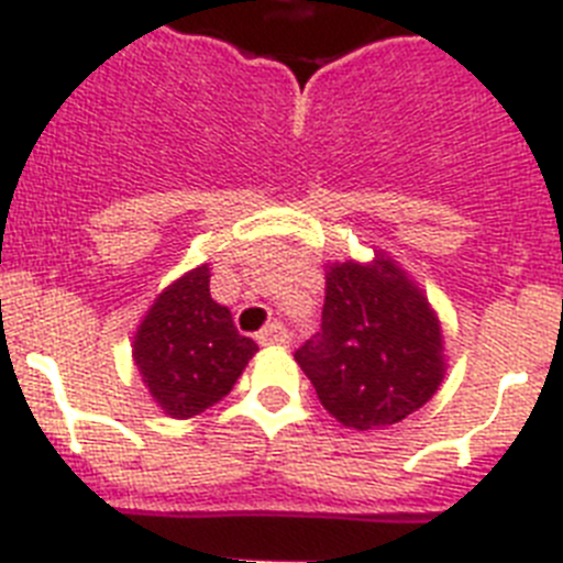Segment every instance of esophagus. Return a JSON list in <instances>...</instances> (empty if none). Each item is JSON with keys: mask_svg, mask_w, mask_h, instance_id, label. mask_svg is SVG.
<instances>
[{"mask_svg": "<svg viewBox=\"0 0 563 563\" xmlns=\"http://www.w3.org/2000/svg\"><path fill=\"white\" fill-rule=\"evenodd\" d=\"M256 341L262 346H285V343H290V335H287V330L278 321H273V324H267L265 330L258 332Z\"/></svg>", "mask_w": 563, "mask_h": 563, "instance_id": "34e87169", "label": "esophagus"}]
</instances>
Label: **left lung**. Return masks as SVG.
Instances as JSON below:
<instances>
[{
    "mask_svg": "<svg viewBox=\"0 0 563 563\" xmlns=\"http://www.w3.org/2000/svg\"><path fill=\"white\" fill-rule=\"evenodd\" d=\"M442 330L429 298L389 256L327 271L321 332L296 361L327 411L357 431L395 426L422 409L445 375Z\"/></svg>",
    "mask_w": 563,
    "mask_h": 563,
    "instance_id": "obj_1",
    "label": "left lung"
}]
</instances>
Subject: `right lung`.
<instances>
[{
    "label": "right lung",
    "instance_id": "1",
    "mask_svg": "<svg viewBox=\"0 0 563 563\" xmlns=\"http://www.w3.org/2000/svg\"><path fill=\"white\" fill-rule=\"evenodd\" d=\"M208 271L194 267L168 285L134 332V366L154 402L177 420L220 402L258 352L236 332L231 310L211 298Z\"/></svg>",
    "mask_w": 563,
    "mask_h": 563
}]
</instances>
